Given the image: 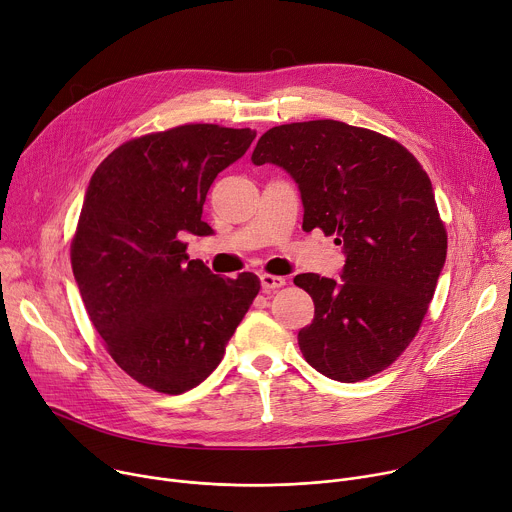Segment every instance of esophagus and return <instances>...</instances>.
Segmentation results:
<instances>
[{"instance_id":"1","label":"esophagus","mask_w":512,"mask_h":512,"mask_svg":"<svg viewBox=\"0 0 512 512\" xmlns=\"http://www.w3.org/2000/svg\"><path fill=\"white\" fill-rule=\"evenodd\" d=\"M285 279L283 277H277V274H260V285H262V291L264 293H272L277 291L281 287H285Z\"/></svg>"}]
</instances>
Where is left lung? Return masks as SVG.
<instances>
[{
	"label": "left lung",
	"instance_id": "8db88e82",
	"mask_svg": "<svg viewBox=\"0 0 512 512\" xmlns=\"http://www.w3.org/2000/svg\"><path fill=\"white\" fill-rule=\"evenodd\" d=\"M252 162L295 180L303 231L336 235L346 258L340 281L293 279L316 305L297 336L305 361L342 383L387 369L416 336L447 258L430 178L398 141L328 119L272 127Z\"/></svg>",
	"mask_w": 512,
	"mask_h": 512
}]
</instances>
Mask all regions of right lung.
<instances>
[{
  "instance_id": "1",
  "label": "right lung",
  "mask_w": 512,
  "mask_h": 512,
  "mask_svg": "<svg viewBox=\"0 0 512 512\" xmlns=\"http://www.w3.org/2000/svg\"><path fill=\"white\" fill-rule=\"evenodd\" d=\"M254 137L219 125L145 135L116 147L88 184L73 277L114 363L149 389L178 396L205 381L260 291L256 274L221 279L182 242L213 233L207 192Z\"/></svg>"
}]
</instances>
